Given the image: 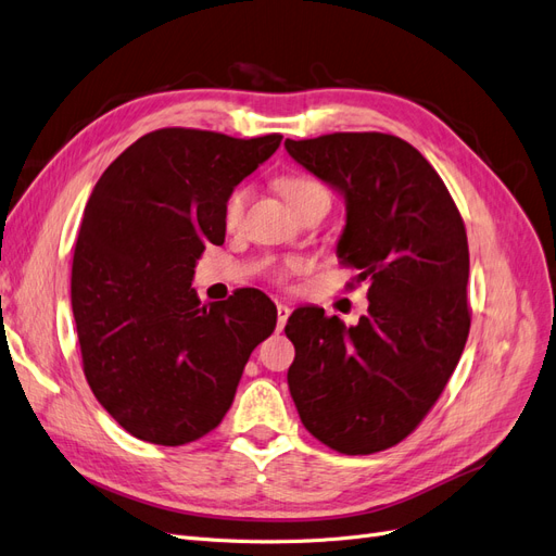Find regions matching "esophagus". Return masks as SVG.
<instances>
[{"label":"esophagus","instance_id":"obj_1","mask_svg":"<svg viewBox=\"0 0 556 556\" xmlns=\"http://www.w3.org/2000/svg\"><path fill=\"white\" fill-rule=\"evenodd\" d=\"M290 313H292V308L288 304H278V329H282L285 323H288Z\"/></svg>","mask_w":556,"mask_h":556}]
</instances>
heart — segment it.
<instances>
[{
  "mask_svg": "<svg viewBox=\"0 0 556 556\" xmlns=\"http://www.w3.org/2000/svg\"><path fill=\"white\" fill-rule=\"evenodd\" d=\"M280 190H282L285 197H288V201H290L292 206L299 204V201L313 197V194L327 192L325 185L317 182L311 176H285V178H280ZM248 199H250V190L245 188V185H241V188H237L227 197V204H225V223H227V227H237L241 223L243 211L248 206Z\"/></svg>",
  "mask_w": 556,
  "mask_h": 556,
  "instance_id": "b5f03b06",
  "label": "heart"
}]
</instances>
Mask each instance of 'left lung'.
I'll return each instance as SVG.
<instances>
[{
  "label": "left lung",
  "mask_w": 556,
  "mask_h": 556,
  "mask_svg": "<svg viewBox=\"0 0 556 556\" xmlns=\"http://www.w3.org/2000/svg\"><path fill=\"white\" fill-rule=\"evenodd\" d=\"M285 148L345 199L336 255L359 268L357 282L371 280L355 327L315 306L290 315V394L319 443L380 452L422 422L464 352V220L433 166L392 134L336 131Z\"/></svg>",
  "instance_id": "obj_1"
}]
</instances>
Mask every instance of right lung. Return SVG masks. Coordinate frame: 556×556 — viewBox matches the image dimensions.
I'll return each instance as SVG.
<instances>
[{"mask_svg":"<svg viewBox=\"0 0 556 556\" xmlns=\"http://www.w3.org/2000/svg\"><path fill=\"white\" fill-rule=\"evenodd\" d=\"M282 137L166 127L134 141L97 180L72 266L83 371L137 439L185 445L229 410L250 352L276 329L264 292L201 304L194 266L225 241V204Z\"/></svg>","mask_w":556,"mask_h":556,"instance_id":"add662e5","label":"right lung"}]
</instances>
